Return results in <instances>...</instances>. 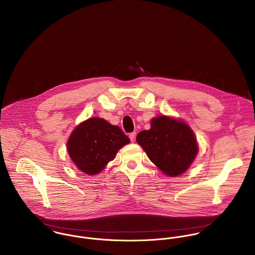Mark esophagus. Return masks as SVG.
Segmentation results:
<instances>
[{"label":"esophagus","mask_w":255,"mask_h":255,"mask_svg":"<svg viewBox=\"0 0 255 255\" xmlns=\"http://www.w3.org/2000/svg\"><path fill=\"white\" fill-rule=\"evenodd\" d=\"M135 135H136V132H131V133H129V139H130V141H134Z\"/></svg>","instance_id":"obj_1"}]
</instances>
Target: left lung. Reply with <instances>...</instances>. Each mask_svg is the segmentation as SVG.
<instances>
[{
    "instance_id": "left-lung-1",
    "label": "left lung",
    "mask_w": 255,
    "mask_h": 255,
    "mask_svg": "<svg viewBox=\"0 0 255 255\" xmlns=\"http://www.w3.org/2000/svg\"><path fill=\"white\" fill-rule=\"evenodd\" d=\"M136 141L150 161L170 177L184 173L198 150L190 128L182 121L165 116L153 119L151 128L140 131Z\"/></svg>"
}]
</instances>
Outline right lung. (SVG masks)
I'll list each match as a JSON object with an SVG mask.
<instances>
[{
  "mask_svg": "<svg viewBox=\"0 0 255 255\" xmlns=\"http://www.w3.org/2000/svg\"><path fill=\"white\" fill-rule=\"evenodd\" d=\"M129 138L118 126L99 118L80 124L68 141L70 157L76 167L87 175H96L112 161Z\"/></svg>",
  "mask_w": 255,
  "mask_h": 255,
  "instance_id": "obj_1",
  "label": "right lung"
}]
</instances>
